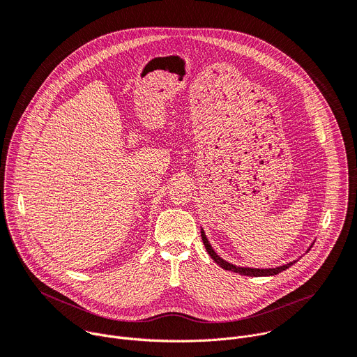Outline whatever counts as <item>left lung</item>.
I'll use <instances>...</instances> for the list:
<instances>
[{
    "label": "left lung",
    "mask_w": 357,
    "mask_h": 357,
    "mask_svg": "<svg viewBox=\"0 0 357 357\" xmlns=\"http://www.w3.org/2000/svg\"><path fill=\"white\" fill-rule=\"evenodd\" d=\"M200 236H202L203 244H205V247H206L208 254L215 260V263H218L222 268H225V270H227V271H233V273H237V274H241V275H248V277H268V275H275V274H278V273H281V271L289 268L292 264L296 263V261H291V263H288V264H285V266H280V267H275V268H248V267H237V266H233V264L225 261L222 257L218 256V254L215 252V250L212 248L209 240L206 238L205 231L202 230V231H200Z\"/></svg>",
    "instance_id": "obj_1"
}]
</instances>
